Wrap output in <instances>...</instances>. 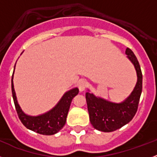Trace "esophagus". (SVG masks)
<instances>
[{
	"label": "esophagus",
	"instance_id": "esophagus-1",
	"mask_svg": "<svg viewBox=\"0 0 157 157\" xmlns=\"http://www.w3.org/2000/svg\"><path fill=\"white\" fill-rule=\"evenodd\" d=\"M86 86V82L85 80H80L78 82V87L79 89L80 92H82V91L85 90Z\"/></svg>",
	"mask_w": 157,
	"mask_h": 157
}]
</instances>
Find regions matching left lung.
<instances>
[{"instance_id":"obj_1","label":"left lung","mask_w":157,"mask_h":157,"mask_svg":"<svg viewBox=\"0 0 157 157\" xmlns=\"http://www.w3.org/2000/svg\"><path fill=\"white\" fill-rule=\"evenodd\" d=\"M127 57L134 65L137 73V82L134 90L125 100L115 103L90 92L86 93L90 120L96 130L112 132L121 128L131 121L138 110L142 91V74L138 59L131 49L127 48Z\"/></svg>"}]
</instances>
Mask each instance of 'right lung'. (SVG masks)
<instances>
[{
    "instance_id": "obj_1",
    "label": "right lung",
    "mask_w": 157,
    "mask_h": 157,
    "mask_svg": "<svg viewBox=\"0 0 157 157\" xmlns=\"http://www.w3.org/2000/svg\"><path fill=\"white\" fill-rule=\"evenodd\" d=\"M15 67H16V64L14 67V71L12 78V98H13L14 104L16 106L18 116L19 120H21L22 123L29 130H33L37 134H43V135H52L59 132L66 123L67 116L70 109L71 103L73 98H75L78 94V91H79L78 89L75 87L67 91L63 94V97L60 98V100L58 101V103L51 110L48 111L44 114L35 116H29L22 110L21 107L19 106L18 103L13 84Z\"/></svg>"
}]
</instances>
